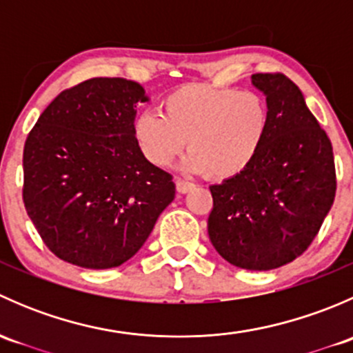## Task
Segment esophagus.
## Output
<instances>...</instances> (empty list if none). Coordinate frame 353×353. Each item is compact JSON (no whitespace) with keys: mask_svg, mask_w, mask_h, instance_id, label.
Wrapping results in <instances>:
<instances>
[{"mask_svg":"<svg viewBox=\"0 0 353 353\" xmlns=\"http://www.w3.org/2000/svg\"><path fill=\"white\" fill-rule=\"evenodd\" d=\"M193 186H194V184L191 183V181L183 179V177H177V179H176V190H177V193H181V194L188 193V191H190V190H193Z\"/></svg>","mask_w":353,"mask_h":353,"instance_id":"1","label":"esophagus"}]
</instances>
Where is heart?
<instances>
[{
  "label": "heart",
  "mask_w": 353,
  "mask_h": 353,
  "mask_svg": "<svg viewBox=\"0 0 353 353\" xmlns=\"http://www.w3.org/2000/svg\"><path fill=\"white\" fill-rule=\"evenodd\" d=\"M160 110H145L133 124L141 154L159 167L188 141V169L230 179L254 162L268 137L270 108L254 90L184 83L163 95Z\"/></svg>",
  "instance_id": "b5f03b06"
}]
</instances>
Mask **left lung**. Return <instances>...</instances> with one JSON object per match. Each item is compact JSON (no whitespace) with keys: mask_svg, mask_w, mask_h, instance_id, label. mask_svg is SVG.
Segmentation results:
<instances>
[{"mask_svg":"<svg viewBox=\"0 0 353 353\" xmlns=\"http://www.w3.org/2000/svg\"><path fill=\"white\" fill-rule=\"evenodd\" d=\"M265 92L270 130L254 162L236 177L210 186L208 236L230 265L266 272L305 252L336 193L333 147L283 73H254Z\"/></svg>","mask_w":353,"mask_h":353,"instance_id":"8db88e82","label":"left lung"}]
</instances>
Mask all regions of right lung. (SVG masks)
<instances>
[{
    "mask_svg": "<svg viewBox=\"0 0 353 353\" xmlns=\"http://www.w3.org/2000/svg\"><path fill=\"white\" fill-rule=\"evenodd\" d=\"M145 90L90 78L63 90L23 147V205L49 251L90 270L123 265L174 199L172 176L148 162L133 133Z\"/></svg>",
    "mask_w": 353,
    "mask_h": 353,
    "instance_id": "add662e5",
    "label": "right lung"
}]
</instances>
